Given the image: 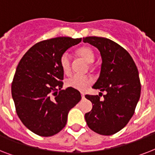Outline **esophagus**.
Listing matches in <instances>:
<instances>
[{
    "label": "esophagus",
    "instance_id": "esophagus-1",
    "mask_svg": "<svg viewBox=\"0 0 155 155\" xmlns=\"http://www.w3.org/2000/svg\"><path fill=\"white\" fill-rule=\"evenodd\" d=\"M81 97H82V99H84V94L83 93V92H81Z\"/></svg>",
    "mask_w": 155,
    "mask_h": 155
}]
</instances>
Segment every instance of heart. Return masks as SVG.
<instances>
[{
	"instance_id": "heart-1",
	"label": "heart",
	"mask_w": 155,
	"mask_h": 155,
	"mask_svg": "<svg viewBox=\"0 0 155 155\" xmlns=\"http://www.w3.org/2000/svg\"><path fill=\"white\" fill-rule=\"evenodd\" d=\"M77 53L87 63H92L95 59V54L92 49L88 47H82L77 51ZM60 66L63 72L68 74L71 70V55L68 51L61 55ZM92 83V79L82 75H74L66 80V86L74 89L83 91Z\"/></svg>"
}]
</instances>
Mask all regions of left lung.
I'll list each match as a JSON object with an SVG mask.
<instances>
[{"mask_svg":"<svg viewBox=\"0 0 155 155\" xmlns=\"http://www.w3.org/2000/svg\"><path fill=\"white\" fill-rule=\"evenodd\" d=\"M83 41L99 50L101 68L92 87L106 92L104 101H100L101 92L99 96H85L92 103V110L85 114V120L99 134H114L130 121L140 99L137 66L127 51L112 40L93 36L84 38Z\"/></svg>","mask_w":155,"mask_h":155,"instance_id":"1","label":"left lung"}]
</instances>
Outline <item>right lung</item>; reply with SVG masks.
<instances>
[{
    "label": "right lung",
    "instance_id": "add662e5",
    "mask_svg": "<svg viewBox=\"0 0 155 155\" xmlns=\"http://www.w3.org/2000/svg\"><path fill=\"white\" fill-rule=\"evenodd\" d=\"M82 38L58 37L34 45L18 63L12 83V97L18 117L36 134L50 137L65 127L68 115L81 100L80 92L62 90L60 57ZM54 94V97H51Z\"/></svg>",
    "mask_w": 155,
    "mask_h": 155
}]
</instances>
